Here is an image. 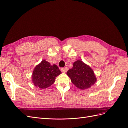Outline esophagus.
I'll list each match as a JSON object with an SVG mask.
<instances>
[{
    "instance_id": "34e87169",
    "label": "esophagus",
    "mask_w": 128,
    "mask_h": 128,
    "mask_svg": "<svg viewBox=\"0 0 128 128\" xmlns=\"http://www.w3.org/2000/svg\"><path fill=\"white\" fill-rule=\"evenodd\" d=\"M60 70L62 72H63L64 73L66 72V71L68 70V67H65V68H60Z\"/></svg>"
}]
</instances>
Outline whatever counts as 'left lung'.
Masks as SVG:
<instances>
[{
  "label": "left lung",
  "mask_w": 128,
  "mask_h": 128,
  "mask_svg": "<svg viewBox=\"0 0 128 128\" xmlns=\"http://www.w3.org/2000/svg\"><path fill=\"white\" fill-rule=\"evenodd\" d=\"M66 74L72 83L81 90L89 89L97 80L92 68L80 60L74 62L72 68L68 70Z\"/></svg>",
  "instance_id": "1"
}]
</instances>
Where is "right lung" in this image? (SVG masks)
Segmentation results:
<instances>
[{"label":"right lung","instance_id":"add662e5","mask_svg":"<svg viewBox=\"0 0 128 128\" xmlns=\"http://www.w3.org/2000/svg\"><path fill=\"white\" fill-rule=\"evenodd\" d=\"M61 73L56 65H51L48 62L42 60L35 67L33 71L32 83L39 89H45L53 84L56 77Z\"/></svg>","mask_w":128,"mask_h":128}]
</instances>
